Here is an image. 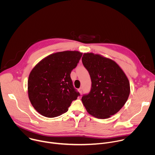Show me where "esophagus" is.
Returning a JSON list of instances; mask_svg holds the SVG:
<instances>
[{
	"instance_id": "34e87169",
	"label": "esophagus",
	"mask_w": 155,
	"mask_h": 155,
	"mask_svg": "<svg viewBox=\"0 0 155 155\" xmlns=\"http://www.w3.org/2000/svg\"><path fill=\"white\" fill-rule=\"evenodd\" d=\"M78 91H79V93H80V94H81V93H82V91H83V88H82V87H80L79 89H78Z\"/></svg>"
}]
</instances>
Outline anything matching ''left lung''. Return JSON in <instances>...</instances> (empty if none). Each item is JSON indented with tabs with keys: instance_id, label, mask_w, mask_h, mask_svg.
<instances>
[{
	"instance_id": "left-lung-1",
	"label": "left lung",
	"mask_w": 155,
	"mask_h": 155,
	"mask_svg": "<svg viewBox=\"0 0 155 155\" xmlns=\"http://www.w3.org/2000/svg\"><path fill=\"white\" fill-rule=\"evenodd\" d=\"M82 62L91 79L90 93L81 101L87 113L99 119H106L118 113L130 93L129 80L120 65L99 54L85 53Z\"/></svg>"
}]
</instances>
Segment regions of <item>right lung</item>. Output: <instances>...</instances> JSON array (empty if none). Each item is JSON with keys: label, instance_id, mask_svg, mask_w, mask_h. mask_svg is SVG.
<instances>
[{"label": "right lung", "instance_id": "obj_1", "mask_svg": "<svg viewBox=\"0 0 155 155\" xmlns=\"http://www.w3.org/2000/svg\"><path fill=\"white\" fill-rule=\"evenodd\" d=\"M82 53L64 51L41 59L29 75L28 91L29 101L40 115L58 117L68 110L72 102L80 95L72 84V71L76 68Z\"/></svg>", "mask_w": 155, "mask_h": 155}]
</instances>
